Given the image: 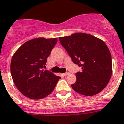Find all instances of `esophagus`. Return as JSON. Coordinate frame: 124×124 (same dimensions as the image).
<instances>
[{"instance_id":"obj_1","label":"esophagus","mask_w":124,"mask_h":124,"mask_svg":"<svg viewBox=\"0 0 124 124\" xmlns=\"http://www.w3.org/2000/svg\"><path fill=\"white\" fill-rule=\"evenodd\" d=\"M70 72H65V73H64L63 74V75H64V76H68V75H69L70 74Z\"/></svg>"}]
</instances>
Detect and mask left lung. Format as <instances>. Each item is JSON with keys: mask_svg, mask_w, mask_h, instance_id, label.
I'll return each instance as SVG.
<instances>
[{"mask_svg": "<svg viewBox=\"0 0 124 124\" xmlns=\"http://www.w3.org/2000/svg\"><path fill=\"white\" fill-rule=\"evenodd\" d=\"M73 63L82 69L76 73V80L71 85L76 92L93 96L103 90L112 74V59L106 44L101 39L85 33H75L59 37Z\"/></svg>", "mask_w": 124, "mask_h": 124, "instance_id": "1", "label": "left lung"}]
</instances>
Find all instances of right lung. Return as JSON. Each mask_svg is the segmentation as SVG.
<instances>
[{
	"instance_id": "right-lung-1",
	"label": "right lung",
	"mask_w": 124,
	"mask_h": 124,
	"mask_svg": "<svg viewBox=\"0 0 124 124\" xmlns=\"http://www.w3.org/2000/svg\"><path fill=\"white\" fill-rule=\"evenodd\" d=\"M56 38L34 39L23 44L12 57L10 71L20 92L33 100L51 93L61 77L44 71L47 58L57 43Z\"/></svg>"
}]
</instances>
